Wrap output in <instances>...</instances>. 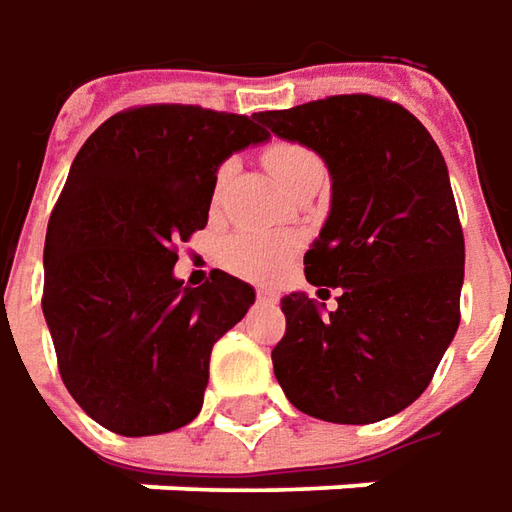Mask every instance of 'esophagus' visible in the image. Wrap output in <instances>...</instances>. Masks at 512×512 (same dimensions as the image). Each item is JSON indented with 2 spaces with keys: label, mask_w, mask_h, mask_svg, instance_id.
<instances>
[{
  "label": "esophagus",
  "mask_w": 512,
  "mask_h": 512,
  "mask_svg": "<svg viewBox=\"0 0 512 512\" xmlns=\"http://www.w3.org/2000/svg\"><path fill=\"white\" fill-rule=\"evenodd\" d=\"M255 294L260 303H277V297H280V294H277V289H272V286H257Z\"/></svg>",
  "instance_id": "obj_1"
}]
</instances>
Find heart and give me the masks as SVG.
Listing matches in <instances>:
<instances>
[{
    "label": "heart",
    "instance_id": "b5f03b06",
    "mask_svg": "<svg viewBox=\"0 0 512 512\" xmlns=\"http://www.w3.org/2000/svg\"><path fill=\"white\" fill-rule=\"evenodd\" d=\"M263 161L272 169V175L289 189L294 181H300L309 172L323 169V158L317 152L300 144V141H272L263 150ZM235 172L232 161H223L215 175V201L221 198L223 186L229 184ZM291 240L286 235H269V232H238L223 243L221 263L232 274L240 277H266L272 274L283 257L289 255Z\"/></svg>",
    "mask_w": 512,
    "mask_h": 512
}]
</instances>
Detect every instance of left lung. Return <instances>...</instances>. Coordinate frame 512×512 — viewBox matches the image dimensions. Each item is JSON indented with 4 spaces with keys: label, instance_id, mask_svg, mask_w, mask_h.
Returning <instances> with one entry per match:
<instances>
[{
    "label": "left lung",
    "instance_id": "8db88e82",
    "mask_svg": "<svg viewBox=\"0 0 512 512\" xmlns=\"http://www.w3.org/2000/svg\"><path fill=\"white\" fill-rule=\"evenodd\" d=\"M257 121L328 164L331 212L303 263L311 286L340 291L328 314L300 291L280 300L274 377L314 419L368 425L399 414L431 385L462 317L465 235L445 158L416 115L368 93Z\"/></svg>",
    "mask_w": 512,
    "mask_h": 512
}]
</instances>
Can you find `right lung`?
Wrapping results in <instances>:
<instances>
[{
    "label": "right lung",
    "instance_id": "right-lung-1",
    "mask_svg": "<svg viewBox=\"0 0 512 512\" xmlns=\"http://www.w3.org/2000/svg\"><path fill=\"white\" fill-rule=\"evenodd\" d=\"M266 138L249 115L144 104L76 155L47 223L42 311L64 388L107 431L155 436L201 411L212 345L255 289L218 269L186 289L172 266L209 221L218 167Z\"/></svg>",
    "mask_w": 512,
    "mask_h": 512
}]
</instances>
